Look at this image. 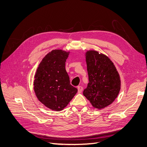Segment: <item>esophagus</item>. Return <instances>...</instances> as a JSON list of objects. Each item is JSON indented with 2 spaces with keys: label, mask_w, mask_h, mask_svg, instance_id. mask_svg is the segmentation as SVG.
Listing matches in <instances>:
<instances>
[{
  "label": "esophagus",
  "mask_w": 147,
  "mask_h": 147,
  "mask_svg": "<svg viewBox=\"0 0 147 147\" xmlns=\"http://www.w3.org/2000/svg\"><path fill=\"white\" fill-rule=\"evenodd\" d=\"M83 87H81V86H78V93H81L82 92H83Z\"/></svg>",
  "instance_id": "1"
}]
</instances>
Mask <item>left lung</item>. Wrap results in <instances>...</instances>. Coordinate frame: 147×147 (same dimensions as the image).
<instances>
[{
    "label": "left lung",
    "instance_id": "8db88e82",
    "mask_svg": "<svg viewBox=\"0 0 147 147\" xmlns=\"http://www.w3.org/2000/svg\"><path fill=\"white\" fill-rule=\"evenodd\" d=\"M89 83L84 96L93 107L101 109L112 103L121 89L119 74L109 57L95 51L86 52Z\"/></svg>",
    "mask_w": 147,
    "mask_h": 147
}]
</instances>
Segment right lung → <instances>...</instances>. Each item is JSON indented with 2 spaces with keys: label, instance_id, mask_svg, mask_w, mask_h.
I'll return each mask as SVG.
<instances>
[{
  "label": "right lung",
  "instance_id": "add662e5",
  "mask_svg": "<svg viewBox=\"0 0 147 147\" xmlns=\"http://www.w3.org/2000/svg\"><path fill=\"white\" fill-rule=\"evenodd\" d=\"M69 52L55 49L47 54L37 69L34 89L38 100L49 109L65 108L78 90L70 84L65 69Z\"/></svg>",
  "mask_w": 147,
  "mask_h": 147
}]
</instances>
